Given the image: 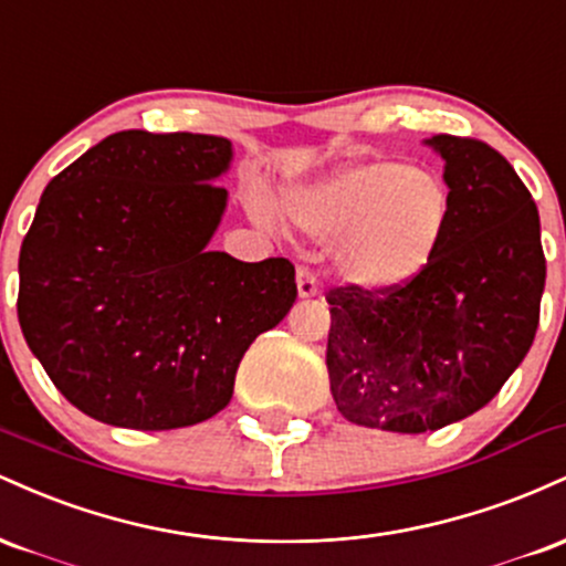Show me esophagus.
Segmentation results:
<instances>
[{
    "instance_id": "34e87169",
    "label": "esophagus",
    "mask_w": 566,
    "mask_h": 566,
    "mask_svg": "<svg viewBox=\"0 0 566 566\" xmlns=\"http://www.w3.org/2000/svg\"><path fill=\"white\" fill-rule=\"evenodd\" d=\"M316 295H319L316 276L311 274V269L301 265V269H297V297H301V301H308V297H316Z\"/></svg>"
}]
</instances>
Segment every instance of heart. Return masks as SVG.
I'll list each match as a JSON object with an SVG mask.
<instances>
[{
  "mask_svg": "<svg viewBox=\"0 0 566 566\" xmlns=\"http://www.w3.org/2000/svg\"><path fill=\"white\" fill-rule=\"evenodd\" d=\"M258 216L269 218L263 205ZM284 210L308 237L333 242V269L348 287L382 295L418 279L452 220L439 172L396 159L350 161L284 193Z\"/></svg>",
  "mask_w": 566,
  "mask_h": 566,
  "instance_id": "b5f03b06",
  "label": "heart"
}]
</instances>
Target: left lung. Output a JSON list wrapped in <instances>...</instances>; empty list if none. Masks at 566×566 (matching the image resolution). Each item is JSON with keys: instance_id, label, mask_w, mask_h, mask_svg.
I'll return each mask as SVG.
<instances>
[{"instance_id": "obj_1", "label": "left lung", "mask_w": 566, "mask_h": 566, "mask_svg": "<svg viewBox=\"0 0 566 566\" xmlns=\"http://www.w3.org/2000/svg\"><path fill=\"white\" fill-rule=\"evenodd\" d=\"M444 161L452 220L437 258L401 290L327 295L329 391L356 426L437 431L490 405L535 340L545 287L541 216L482 140H423Z\"/></svg>"}]
</instances>
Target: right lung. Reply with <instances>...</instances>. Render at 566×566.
Here are the masks:
<instances>
[{
  "label": "right lung",
  "mask_w": 566,
  "mask_h": 566,
  "mask_svg": "<svg viewBox=\"0 0 566 566\" xmlns=\"http://www.w3.org/2000/svg\"><path fill=\"white\" fill-rule=\"evenodd\" d=\"M231 161L229 138L125 129L44 188L18 261V322L90 418L135 431L212 418L250 343L295 303L290 261L207 247Z\"/></svg>",
  "instance_id": "right-lung-1"
}]
</instances>
